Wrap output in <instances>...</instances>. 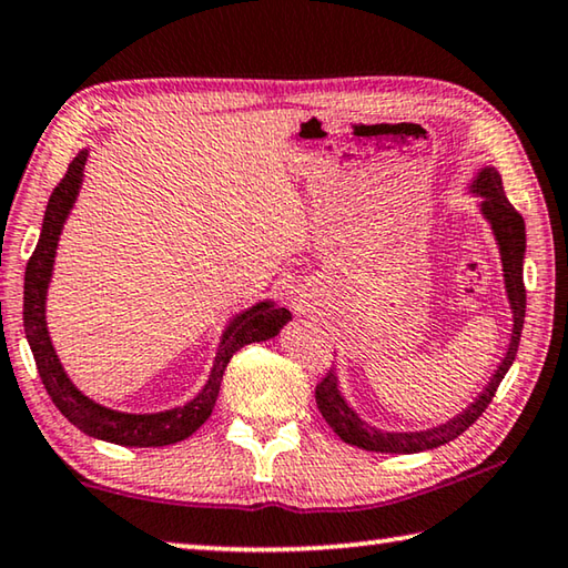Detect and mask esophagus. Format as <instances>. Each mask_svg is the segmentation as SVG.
Returning <instances> with one entry per match:
<instances>
[{
  "label": "esophagus",
  "instance_id": "34e87169",
  "mask_svg": "<svg viewBox=\"0 0 568 568\" xmlns=\"http://www.w3.org/2000/svg\"><path fill=\"white\" fill-rule=\"evenodd\" d=\"M287 297H291V303L297 307V311H303L307 305V291L303 285H293L291 291H287Z\"/></svg>",
  "mask_w": 568,
  "mask_h": 568
}]
</instances>
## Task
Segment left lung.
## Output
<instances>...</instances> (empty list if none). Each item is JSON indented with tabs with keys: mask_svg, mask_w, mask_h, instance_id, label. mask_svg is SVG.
I'll return each mask as SVG.
<instances>
[{
	"mask_svg": "<svg viewBox=\"0 0 568 568\" xmlns=\"http://www.w3.org/2000/svg\"><path fill=\"white\" fill-rule=\"evenodd\" d=\"M474 192L484 197L480 210L491 223L498 247H501V261H504V277H506V291L508 301H511L514 311V333H511V345H508V353L504 363L498 365L494 373L491 383H488L486 390L480 393L476 403L456 416L454 420L444 423V426L420 430V434H383L378 428H371L368 423H363L355 413L348 408V403L343 400L338 390V378H335L333 368L325 373L315 386V403H318V410L323 418L328 420V426L341 436V440L351 446H358L363 450H376V454H418V450H428L436 446H444L448 440L458 438L464 430L476 423V418L488 408V403L494 400L498 386H501L504 376L511 368L516 358L518 341H521V328L526 318V287H524V253H526V227L524 217L518 215V210L508 203L504 195L501 175L494 168H486L480 172L478 180L474 182Z\"/></svg>",
	"mask_w": 568,
	"mask_h": 568,
	"instance_id": "left-lung-1",
	"label": "left lung"
}]
</instances>
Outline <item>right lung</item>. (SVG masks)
I'll use <instances>...</instances> for the list:
<instances>
[{
	"label": "right lung",
	"mask_w": 568,
	"mask_h": 568,
	"mask_svg": "<svg viewBox=\"0 0 568 568\" xmlns=\"http://www.w3.org/2000/svg\"><path fill=\"white\" fill-rule=\"evenodd\" d=\"M88 162V152H80L67 168L64 178L57 182L52 190L50 203H47L40 243H37L34 253L27 263L24 271V333L30 341V348L34 355L37 371L44 383L47 393L57 408L62 410V416L92 438L110 440L118 446H138V448H152V446H170L178 440H185L187 436L203 426L210 418V413L215 408L220 381L233 355L250 343H261L273 338L277 331L291 321V311H285L281 305L261 303L250 307L243 315H237L233 325L225 331L223 343H220L217 358L210 373V381L205 388L197 393V398H192L187 406L172 408L165 413H152V416H134V413H118L100 406V403L82 396L80 390L72 386V381L67 378L62 371L57 353L47 335L44 323V301H47V285L52 277V263H54V250L57 240H60L62 225L70 207L74 205L77 192H80L82 182V168Z\"/></svg>",
	"instance_id": "obj_1"
}]
</instances>
